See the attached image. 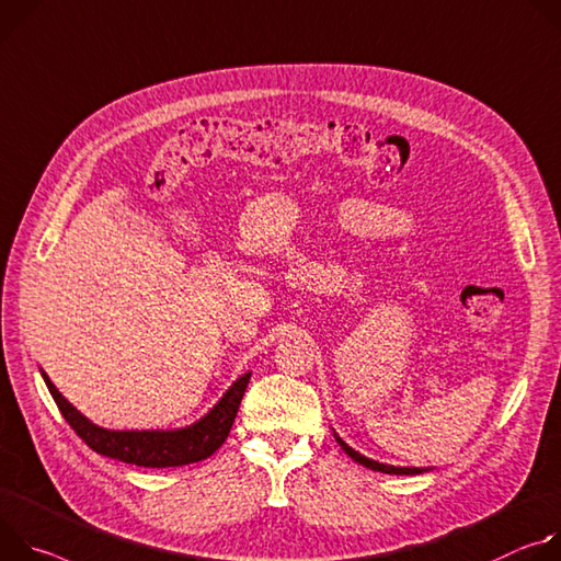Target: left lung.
<instances>
[{
	"label": "left lung",
	"instance_id": "obj_1",
	"mask_svg": "<svg viewBox=\"0 0 561 561\" xmlns=\"http://www.w3.org/2000/svg\"><path fill=\"white\" fill-rule=\"evenodd\" d=\"M334 432V430H332ZM334 439H336V444L343 448V453L347 455V457H352L356 463H360V466H365V468H369V470H377V472H386V474H423V472H430L432 468H414V466H390V463H381V461H375V459H367L365 455H360V453H356L352 446H347L339 434L334 432Z\"/></svg>",
	"mask_w": 561,
	"mask_h": 561
}]
</instances>
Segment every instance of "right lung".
Instances as JSON below:
<instances>
[{
  "label": "right lung",
  "instance_id": "right-lung-1",
  "mask_svg": "<svg viewBox=\"0 0 561 561\" xmlns=\"http://www.w3.org/2000/svg\"><path fill=\"white\" fill-rule=\"evenodd\" d=\"M39 371L61 416L69 421L91 450L142 468H175L211 457L225 444L247 383L252 379V371H244L227 388L218 403L192 425L171 430H108L87 419L73 403L61 397L42 367Z\"/></svg>",
  "mask_w": 561,
  "mask_h": 561
}]
</instances>
